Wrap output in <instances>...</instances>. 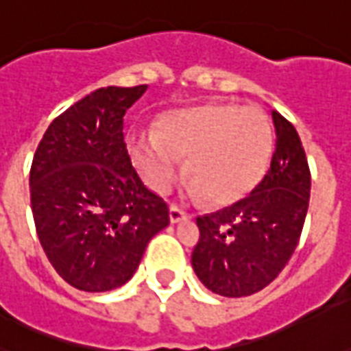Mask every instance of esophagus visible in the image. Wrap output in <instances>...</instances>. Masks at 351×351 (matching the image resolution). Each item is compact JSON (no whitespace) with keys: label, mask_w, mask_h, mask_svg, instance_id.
Returning a JSON list of instances; mask_svg holds the SVG:
<instances>
[{"label":"esophagus","mask_w":351,"mask_h":351,"mask_svg":"<svg viewBox=\"0 0 351 351\" xmlns=\"http://www.w3.org/2000/svg\"><path fill=\"white\" fill-rule=\"evenodd\" d=\"M188 217L189 215L184 210H180L175 204H171V208H169V219H171V223H180L184 219H188Z\"/></svg>","instance_id":"1"}]
</instances>
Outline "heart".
Here are the masks:
<instances>
[{
  "mask_svg": "<svg viewBox=\"0 0 351 351\" xmlns=\"http://www.w3.org/2000/svg\"><path fill=\"white\" fill-rule=\"evenodd\" d=\"M274 132L266 113L236 104H206L175 111L160 132L128 137L132 162L150 189L165 193L186 173V193L232 204L255 188L271 154Z\"/></svg>",
  "mask_w": 351,
  "mask_h": 351,
  "instance_id": "b5f03b06",
  "label": "heart"
}]
</instances>
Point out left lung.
Here are the masks:
<instances>
[{
    "label": "left lung",
    "instance_id": "8db88e82",
    "mask_svg": "<svg viewBox=\"0 0 351 351\" xmlns=\"http://www.w3.org/2000/svg\"><path fill=\"white\" fill-rule=\"evenodd\" d=\"M275 150L266 175L245 199L199 215L191 264L214 294H256L281 274L300 241L311 197V173L298 132L271 111Z\"/></svg>",
    "mask_w": 351,
    "mask_h": 351
}]
</instances>
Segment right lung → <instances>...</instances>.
<instances>
[{
	"mask_svg": "<svg viewBox=\"0 0 351 351\" xmlns=\"http://www.w3.org/2000/svg\"><path fill=\"white\" fill-rule=\"evenodd\" d=\"M147 90L102 87L48 126L29 173L31 210L51 266L83 292L128 282L169 225V208L132 165L124 113Z\"/></svg>",
	"mask_w": 351,
	"mask_h": 351,
	"instance_id": "1",
	"label": "right lung"
}]
</instances>
